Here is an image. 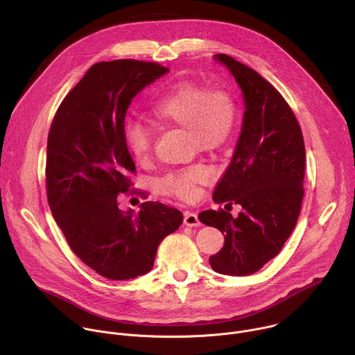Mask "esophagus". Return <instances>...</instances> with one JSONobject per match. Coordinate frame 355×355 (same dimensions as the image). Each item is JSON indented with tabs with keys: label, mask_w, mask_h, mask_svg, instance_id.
<instances>
[{
	"label": "esophagus",
	"mask_w": 355,
	"mask_h": 355,
	"mask_svg": "<svg viewBox=\"0 0 355 355\" xmlns=\"http://www.w3.org/2000/svg\"><path fill=\"white\" fill-rule=\"evenodd\" d=\"M184 225L191 226V227L199 226L200 222H199V219H198V215H196L195 212H187L185 216H184Z\"/></svg>",
	"instance_id": "34e87169"
}]
</instances>
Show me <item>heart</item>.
I'll use <instances>...</instances> for the list:
<instances>
[{
    "instance_id": "1",
    "label": "heart",
    "mask_w": 355,
    "mask_h": 355,
    "mask_svg": "<svg viewBox=\"0 0 355 355\" xmlns=\"http://www.w3.org/2000/svg\"><path fill=\"white\" fill-rule=\"evenodd\" d=\"M151 116L163 126L187 130L192 150L214 153L233 137L239 107L234 95L223 87H208L198 81H181L163 92L150 107ZM123 140L129 153L139 163H147L153 155L155 137L144 123L126 119ZM211 168L204 163L173 170L163 175L159 191L164 195L191 200L198 195V185L211 180Z\"/></svg>"
}]
</instances>
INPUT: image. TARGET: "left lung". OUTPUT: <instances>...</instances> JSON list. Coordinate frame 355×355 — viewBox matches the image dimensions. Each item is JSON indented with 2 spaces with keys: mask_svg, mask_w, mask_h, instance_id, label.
Instances as JSON below:
<instances>
[{
  "mask_svg": "<svg viewBox=\"0 0 355 355\" xmlns=\"http://www.w3.org/2000/svg\"><path fill=\"white\" fill-rule=\"evenodd\" d=\"M239 83L245 103L241 135L212 195L218 204L241 205L237 218L219 208L198 215L219 229L225 244L209 257L225 275H250L272 260L291 236L302 208L305 143L285 98L257 71L216 55Z\"/></svg>",
  "mask_w": 355,
  "mask_h": 355,
  "instance_id": "1",
  "label": "left lung"
}]
</instances>
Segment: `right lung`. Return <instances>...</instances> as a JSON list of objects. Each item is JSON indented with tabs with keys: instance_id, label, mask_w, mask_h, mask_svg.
Masks as SVG:
<instances>
[{
	"instance_id": "obj_1",
	"label": "right lung",
	"mask_w": 355,
	"mask_h": 355,
	"mask_svg": "<svg viewBox=\"0 0 355 355\" xmlns=\"http://www.w3.org/2000/svg\"><path fill=\"white\" fill-rule=\"evenodd\" d=\"M168 69L121 59L94 64L64 96L47 136L46 193L50 211L74 254L108 279L153 268L159 244L182 223L160 202L122 212L119 193L135 192L133 159L123 140L132 98Z\"/></svg>"
}]
</instances>
